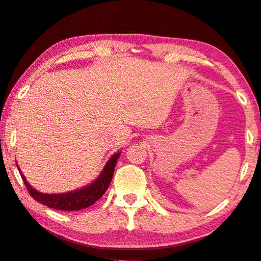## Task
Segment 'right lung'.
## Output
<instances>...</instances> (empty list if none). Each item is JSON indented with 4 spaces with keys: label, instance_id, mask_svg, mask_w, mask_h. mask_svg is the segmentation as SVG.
Masks as SVG:
<instances>
[{
    "label": "right lung",
    "instance_id": "1",
    "mask_svg": "<svg viewBox=\"0 0 261 261\" xmlns=\"http://www.w3.org/2000/svg\"><path fill=\"white\" fill-rule=\"evenodd\" d=\"M120 156V152L112 155V158L109 160L106 163L105 168L99 175V178L93 181L90 185L83 187V189H79L72 192L67 193H58V194H48V193H41L38 192L36 189H33L29 182L26 181V178L21 174V178L23 180L27 191L33 197L34 199L39 203L44 204L48 207L56 210H64V211H75V210H82L86 209L99 200L100 198L103 196L106 190L109 189L111 180H112L114 167H116L117 160ZM20 171V169H19Z\"/></svg>",
    "mask_w": 261,
    "mask_h": 261
}]
</instances>
